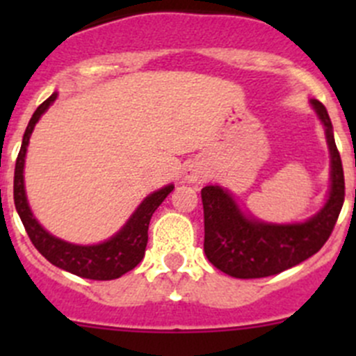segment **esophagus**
Listing matches in <instances>:
<instances>
[{"instance_id":"obj_1","label":"esophagus","mask_w":356,"mask_h":356,"mask_svg":"<svg viewBox=\"0 0 356 356\" xmlns=\"http://www.w3.org/2000/svg\"><path fill=\"white\" fill-rule=\"evenodd\" d=\"M203 177V167L198 163H191L188 168H186V175H184V181L188 184H195V182L201 181Z\"/></svg>"}]
</instances>
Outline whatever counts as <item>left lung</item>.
I'll use <instances>...</instances> for the list:
<instances>
[{"label": "left lung", "mask_w": 356, "mask_h": 356, "mask_svg": "<svg viewBox=\"0 0 356 356\" xmlns=\"http://www.w3.org/2000/svg\"><path fill=\"white\" fill-rule=\"evenodd\" d=\"M325 131L331 155V186L324 207L303 222L275 224L246 215L220 186L201 189L204 254L213 267L238 279L275 275L317 253L331 236L344 203V174L331 118L318 99H310Z\"/></svg>", "instance_id": "1"}]
</instances>
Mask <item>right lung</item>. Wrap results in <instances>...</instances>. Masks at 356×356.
<instances>
[{"label": "right lung", "instance_id": "obj_1", "mask_svg": "<svg viewBox=\"0 0 356 356\" xmlns=\"http://www.w3.org/2000/svg\"><path fill=\"white\" fill-rule=\"evenodd\" d=\"M58 98V92H53L44 103L38 106L32 118L29 120L27 129L24 132L22 146H20L19 156L15 163V179H13V200H15V208L19 211V217L22 220L25 231L31 238L32 245L35 250L55 267L63 268L70 274L79 275L84 279H92V281H111L118 279L125 272L132 270L145 257L146 243H148V227L153 213L163 200L174 191V184L163 186L158 191L146 196L139 203L134 213L129 217L124 227L115 232L113 236L98 245H75V243L63 241L56 238L51 232L46 231L38 218L32 213L27 201V193H25L24 182V167L25 155H27V146L31 141L32 131L39 118L44 115V111L55 103Z\"/></svg>", "mask_w": 356, "mask_h": 356}]
</instances>
